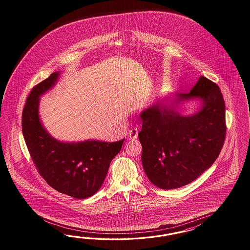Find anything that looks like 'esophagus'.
Instances as JSON below:
<instances>
[{
    "label": "esophagus",
    "mask_w": 250,
    "mask_h": 250,
    "mask_svg": "<svg viewBox=\"0 0 250 250\" xmlns=\"http://www.w3.org/2000/svg\"><path fill=\"white\" fill-rule=\"evenodd\" d=\"M129 139H132V140H135L137 138L138 136V130L136 128L131 129L127 134Z\"/></svg>",
    "instance_id": "1"
}]
</instances>
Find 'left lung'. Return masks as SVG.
<instances>
[{
    "instance_id": "8db88e82",
    "label": "left lung",
    "mask_w": 250,
    "mask_h": 250,
    "mask_svg": "<svg viewBox=\"0 0 250 250\" xmlns=\"http://www.w3.org/2000/svg\"><path fill=\"white\" fill-rule=\"evenodd\" d=\"M190 98L203 102L198 113L184 117L174 111L173 106ZM173 103H158L140 114L142 164L160 189H177L196 180L218 158L226 139V104L217 84L201 76L189 92L177 93Z\"/></svg>"
}]
</instances>
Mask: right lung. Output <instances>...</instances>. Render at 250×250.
<instances>
[{"instance_id": "right-lung-1", "label": "right lung", "mask_w": 250, "mask_h": 250, "mask_svg": "<svg viewBox=\"0 0 250 250\" xmlns=\"http://www.w3.org/2000/svg\"><path fill=\"white\" fill-rule=\"evenodd\" d=\"M59 75L54 72L30 91L22 114L23 138L38 173L49 186L68 196L85 199L101 188L125 138L112 143H63L49 136L39 119V96L56 83Z\"/></svg>"}]
</instances>
